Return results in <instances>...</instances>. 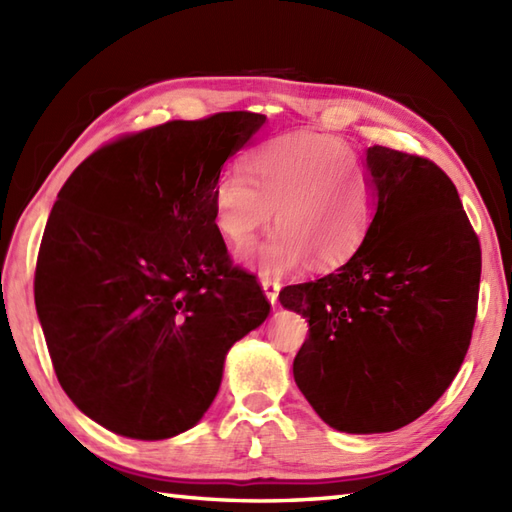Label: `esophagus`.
I'll return each instance as SVG.
<instances>
[{
    "label": "esophagus",
    "mask_w": 512,
    "mask_h": 512,
    "mask_svg": "<svg viewBox=\"0 0 512 512\" xmlns=\"http://www.w3.org/2000/svg\"><path fill=\"white\" fill-rule=\"evenodd\" d=\"M259 284H262V288H264L266 299L275 306L277 297H279V290H281L279 281H277V279H270V277H262V279H259Z\"/></svg>",
    "instance_id": "1"
}]
</instances>
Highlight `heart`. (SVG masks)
<instances>
[{"label":"heart","instance_id":"obj_1","mask_svg":"<svg viewBox=\"0 0 512 512\" xmlns=\"http://www.w3.org/2000/svg\"><path fill=\"white\" fill-rule=\"evenodd\" d=\"M345 140L292 132L248 151L244 170L231 169L213 187V222L235 248L253 244L273 220L266 242L242 255L264 275H286L308 262L339 268L372 231L378 193L372 173Z\"/></svg>","mask_w":512,"mask_h":512}]
</instances>
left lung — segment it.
<instances>
[{
  "label": "left lung",
  "instance_id": "left-lung-1",
  "mask_svg": "<svg viewBox=\"0 0 512 512\" xmlns=\"http://www.w3.org/2000/svg\"><path fill=\"white\" fill-rule=\"evenodd\" d=\"M365 167L378 193L365 244L334 273L286 286L279 301L308 321L292 374L310 407L336 431L387 433L420 418L458 374L482 253L438 165L374 145Z\"/></svg>",
  "mask_w": 512,
  "mask_h": 512
}]
</instances>
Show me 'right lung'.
Segmentation results:
<instances>
[{
  "label": "right lung",
  "mask_w": 512,
  "mask_h": 512,
  "mask_svg": "<svg viewBox=\"0 0 512 512\" xmlns=\"http://www.w3.org/2000/svg\"><path fill=\"white\" fill-rule=\"evenodd\" d=\"M264 114L171 121L74 169L43 231L35 306L54 372L118 436L167 440L217 396L231 347L270 312L231 264L213 187Z\"/></svg>",
  "instance_id": "1"
}]
</instances>
